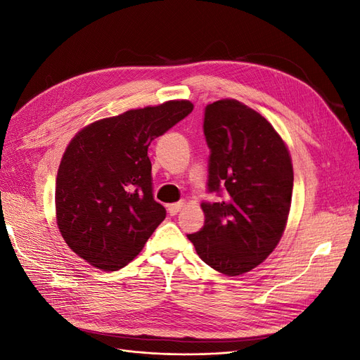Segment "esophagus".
Instances as JSON below:
<instances>
[{
	"mask_svg": "<svg viewBox=\"0 0 360 360\" xmlns=\"http://www.w3.org/2000/svg\"><path fill=\"white\" fill-rule=\"evenodd\" d=\"M184 207V202H174V204H169L168 205V212H169V214H177L181 209Z\"/></svg>",
	"mask_w": 360,
	"mask_h": 360,
	"instance_id": "34e87169",
	"label": "esophagus"
}]
</instances>
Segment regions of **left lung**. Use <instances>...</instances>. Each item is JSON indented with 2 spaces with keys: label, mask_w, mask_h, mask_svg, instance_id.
<instances>
[{
  "label": "left lung",
  "mask_w": 360,
  "mask_h": 360,
  "mask_svg": "<svg viewBox=\"0 0 360 360\" xmlns=\"http://www.w3.org/2000/svg\"><path fill=\"white\" fill-rule=\"evenodd\" d=\"M204 135L210 148L204 226L188 234L205 264L228 276L255 269L285 231L292 195L287 144L267 120L236 99L207 105Z\"/></svg>",
  "instance_id": "8db88e82"
}]
</instances>
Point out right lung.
Masks as SVG:
<instances>
[{"instance_id": "obj_1", "label": "right lung", "mask_w": 360, "mask_h": 360, "mask_svg": "<svg viewBox=\"0 0 360 360\" xmlns=\"http://www.w3.org/2000/svg\"><path fill=\"white\" fill-rule=\"evenodd\" d=\"M193 110L168 101L82 127L64 151L56 181V216L64 242L105 271L127 266L165 219L151 189V141Z\"/></svg>"}]
</instances>
